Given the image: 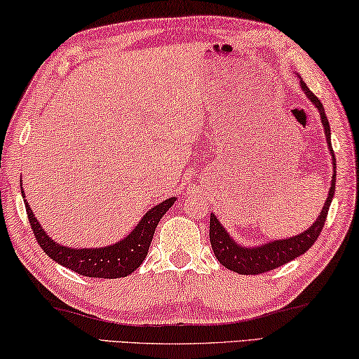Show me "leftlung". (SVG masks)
Listing matches in <instances>:
<instances>
[{
  "mask_svg": "<svg viewBox=\"0 0 359 359\" xmlns=\"http://www.w3.org/2000/svg\"><path fill=\"white\" fill-rule=\"evenodd\" d=\"M301 87L305 92V95L310 98V102H312L316 107V109L320 111L321 124L325 127L326 141L332 156V165H336V157H334V151L331 144V128H329V122L325 114L323 103L315 97V93L309 89L307 84H305L302 79H301ZM334 191H336V167H334L331 189L327 192L325 207H323L320 216L316 218L313 224L310 226V229H307V231L302 233L294 235V237H290L285 240H273V242L270 243L259 245V246H250V248L233 242V238L229 235L226 229L221 226L218 218L211 213L210 242H211V248L215 251L216 259H218L226 269L242 275L264 273V272H269V270H273L280 266H283V264L290 262L292 259H296V257L304 255L309 248H312V245L316 242V238L320 237L323 226H325L329 207H331Z\"/></svg>",
  "mask_w": 359,
  "mask_h": 359,
  "instance_id": "8db88e82",
  "label": "left lung"
}]
</instances>
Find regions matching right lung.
Returning a JSON list of instances; mask_svg holds the SVG:
<instances>
[{"label": "right lung", "mask_w": 359, "mask_h": 359, "mask_svg": "<svg viewBox=\"0 0 359 359\" xmlns=\"http://www.w3.org/2000/svg\"><path fill=\"white\" fill-rule=\"evenodd\" d=\"M22 196L34 237H36L39 246L44 250L46 255L60 264V266L92 278H121L135 272L143 264L146 255H148L158 221L162 219V216L167 213L168 208L176 201L175 197L167 198V201L156 205L154 208H151L141 218L137 227L126 238H122L121 242L114 245L103 246V248H68V246L54 242L43 231L38 219L34 218L30 205L25 201V192L23 191Z\"/></svg>", "instance_id": "right-lung-1"}]
</instances>
